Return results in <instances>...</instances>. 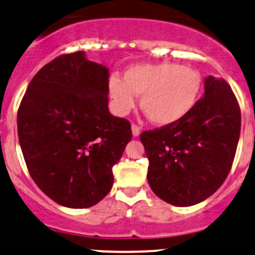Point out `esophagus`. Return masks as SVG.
<instances>
[{
	"instance_id": "34e87169",
	"label": "esophagus",
	"mask_w": 255,
	"mask_h": 255,
	"mask_svg": "<svg viewBox=\"0 0 255 255\" xmlns=\"http://www.w3.org/2000/svg\"><path fill=\"white\" fill-rule=\"evenodd\" d=\"M131 131H132V135L135 136H138L140 135V128L137 127V125H135V124H132L131 125Z\"/></svg>"
}]
</instances>
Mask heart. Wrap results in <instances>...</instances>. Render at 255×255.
<instances>
[{
  "instance_id": "1",
  "label": "heart",
  "mask_w": 255,
  "mask_h": 255,
  "mask_svg": "<svg viewBox=\"0 0 255 255\" xmlns=\"http://www.w3.org/2000/svg\"><path fill=\"white\" fill-rule=\"evenodd\" d=\"M201 76L198 71L174 62L140 64L125 71L124 80L112 76L108 82L113 108L119 115H127L140 107L149 122L158 127L174 124L194 108L201 91Z\"/></svg>"
}]
</instances>
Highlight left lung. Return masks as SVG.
Here are the masks:
<instances>
[{"instance_id":"left-lung-1","label":"left lung","mask_w":255,"mask_h":255,"mask_svg":"<svg viewBox=\"0 0 255 255\" xmlns=\"http://www.w3.org/2000/svg\"><path fill=\"white\" fill-rule=\"evenodd\" d=\"M203 98L174 124L141 133L147 180L159 199L191 206L211 196L230 173L241 133V109L224 78L209 76Z\"/></svg>"}]
</instances>
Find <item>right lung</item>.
<instances>
[{"label": "right lung", "mask_w": 255, "mask_h": 255, "mask_svg": "<svg viewBox=\"0 0 255 255\" xmlns=\"http://www.w3.org/2000/svg\"><path fill=\"white\" fill-rule=\"evenodd\" d=\"M108 82V67L85 51L61 55L38 71L20 102L18 137L28 170L62 206L99 203L131 140L130 123L109 112Z\"/></svg>", "instance_id": "1"}]
</instances>
